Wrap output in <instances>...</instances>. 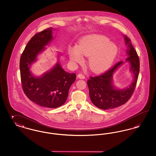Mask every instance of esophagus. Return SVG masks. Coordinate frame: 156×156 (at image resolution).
I'll use <instances>...</instances> for the list:
<instances>
[{"mask_svg": "<svg viewBox=\"0 0 156 156\" xmlns=\"http://www.w3.org/2000/svg\"><path fill=\"white\" fill-rule=\"evenodd\" d=\"M77 76H78V78L82 79V80H83V79H85V75H84L81 74H79L77 75Z\"/></svg>", "mask_w": 156, "mask_h": 156, "instance_id": "obj_1", "label": "esophagus"}]
</instances>
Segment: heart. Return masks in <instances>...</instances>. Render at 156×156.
I'll return each instance as SVG.
<instances>
[{"instance_id":"b5f03b06","label":"heart","mask_w":156,"mask_h":156,"mask_svg":"<svg viewBox=\"0 0 156 156\" xmlns=\"http://www.w3.org/2000/svg\"><path fill=\"white\" fill-rule=\"evenodd\" d=\"M118 53V47L105 36H94L82 39L78 46L69 48L68 54L73 62H81L83 55L89 57L88 65L96 73L104 72L111 67Z\"/></svg>"}]
</instances>
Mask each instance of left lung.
Returning a JSON list of instances; mask_svg holds the SVG:
<instances>
[{
  "instance_id": "8db88e82",
  "label": "left lung",
  "mask_w": 156,
  "mask_h": 156,
  "mask_svg": "<svg viewBox=\"0 0 156 156\" xmlns=\"http://www.w3.org/2000/svg\"><path fill=\"white\" fill-rule=\"evenodd\" d=\"M123 37L127 46V57L125 62L130 64L129 71L133 74V80L129 86L123 89L118 88L114 85L113 75L125 63L124 61L119 62L103 74L90 76L87 81L90 99L92 104L101 109H113L125 104L132 95L137 81L140 71L139 58L130 40L125 35Z\"/></svg>"
}]
</instances>
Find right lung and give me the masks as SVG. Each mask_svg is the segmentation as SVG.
Returning <instances> with one entry per match:
<instances>
[{"label": "right lung", "mask_w": 156, "mask_h": 156, "mask_svg": "<svg viewBox=\"0 0 156 156\" xmlns=\"http://www.w3.org/2000/svg\"><path fill=\"white\" fill-rule=\"evenodd\" d=\"M52 27L35 34L26 46L20 60V71L24 92L32 102L41 106L56 108L65 104L70 87L76 80L75 73L64 71L58 61L54 67L40 76H36L31 67L40 54L53 40Z\"/></svg>", "instance_id": "add662e5"}]
</instances>
